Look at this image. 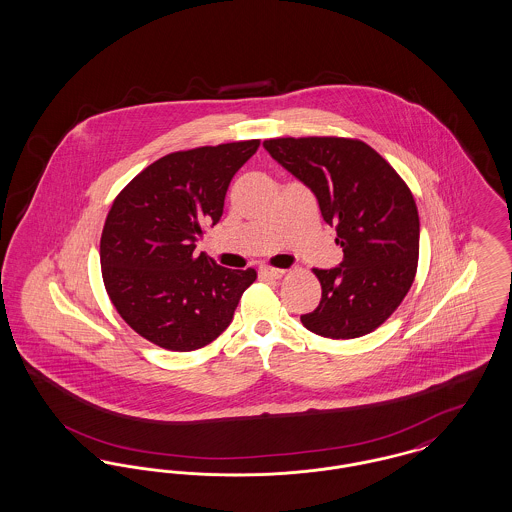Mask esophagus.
<instances>
[{
    "label": "esophagus",
    "instance_id": "1",
    "mask_svg": "<svg viewBox=\"0 0 512 512\" xmlns=\"http://www.w3.org/2000/svg\"><path fill=\"white\" fill-rule=\"evenodd\" d=\"M261 274L268 276V278H274V280H280L286 274V270L274 267H261Z\"/></svg>",
    "mask_w": 512,
    "mask_h": 512
}]
</instances>
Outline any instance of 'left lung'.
Instances as JSON below:
<instances>
[{
    "mask_svg": "<svg viewBox=\"0 0 512 512\" xmlns=\"http://www.w3.org/2000/svg\"><path fill=\"white\" fill-rule=\"evenodd\" d=\"M274 161L317 195L322 219L336 224L340 267L313 268L322 297L301 315L322 338H361L384 324L413 286L420 220L413 194L390 163L361 140L272 138Z\"/></svg>",
    "mask_w": 512,
    "mask_h": 512,
    "instance_id": "8db88e82",
    "label": "left lung"
}]
</instances>
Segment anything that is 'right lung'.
<instances>
[{
    "instance_id": "obj_1",
    "label": "right lung",
    "mask_w": 512,
    "mask_h": 512,
    "mask_svg": "<svg viewBox=\"0 0 512 512\" xmlns=\"http://www.w3.org/2000/svg\"><path fill=\"white\" fill-rule=\"evenodd\" d=\"M259 140L174 151L151 163L115 197L99 244L103 284L124 322L147 341L194 351L234 318L253 268L232 270L195 242L222 217L234 174Z\"/></svg>"
}]
</instances>
